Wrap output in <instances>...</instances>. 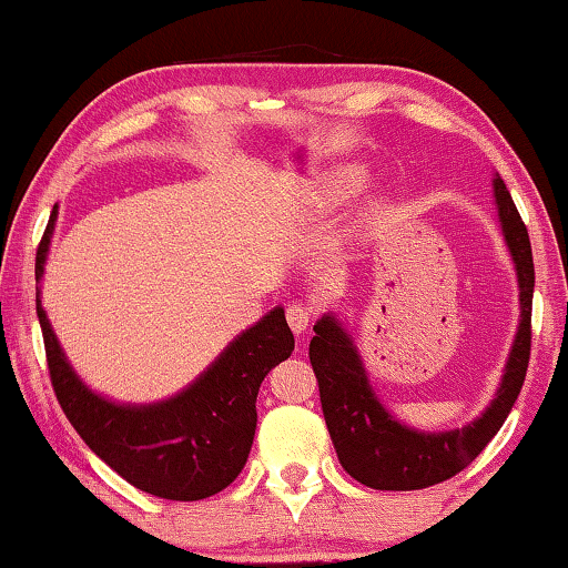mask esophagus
<instances>
[{
	"instance_id": "obj_1",
	"label": "esophagus",
	"mask_w": 568,
	"mask_h": 568,
	"mask_svg": "<svg viewBox=\"0 0 568 568\" xmlns=\"http://www.w3.org/2000/svg\"><path fill=\"white\" fill-rule=\"evenodd\" d=\"M285 318H287V325H291L293 333H305L307 325H311V318H313V311L303 303H291L285 307Z\"/></svg>"
}]
</instances>
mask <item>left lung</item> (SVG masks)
I'll return each instance as SVG.
<instances>
[{"label":"left lung","mask_w":568,"mask_h":568,"mask_svg":"<svg viewBox=\"0 0 568 568\" xmlns=\"http://www.w3.org/2000/svg\"><path fill=\"white\" fill-rule=\"evenodd\" d=\"M498 223L508 253L514 257L521 287V323L508 355L506 373L496 398L476 420L456 430L423 434L398 423L383 408L371 388L368 373L358 348L333 313L313 325L311 365L318 378L321 406L341 466L378 491H418L456 476L488 446L521 393L528 358H531V301H534V255L531 240L521 215L501 178H494Z\"/></svg>","instance_id":"8db88e82"}]
</instances>
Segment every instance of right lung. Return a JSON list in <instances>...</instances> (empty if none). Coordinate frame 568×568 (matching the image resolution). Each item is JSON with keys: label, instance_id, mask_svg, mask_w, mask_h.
<instances>
[{"label": "right lung", "instance_id": "1", "mask_svg": "<svg viewBox=\"0 0 568 568\" xmlns=\"http://www.w3.org/2000/svg\"><path fill=\"white\" fill-rule=\"evenodd\" d=\"M54 220L57 205L37 250V283L44 273ZM37 318L54 396L77 434L128 484L170 501H200L233 484L255 438L261 383L295 348L285 311L275 307L240 333L178 396L150 406H128L90 390L72 371L47 321L40 291Z\"/></svg>", "mask_w": 568, "mask_h": 568}]
</instances>
